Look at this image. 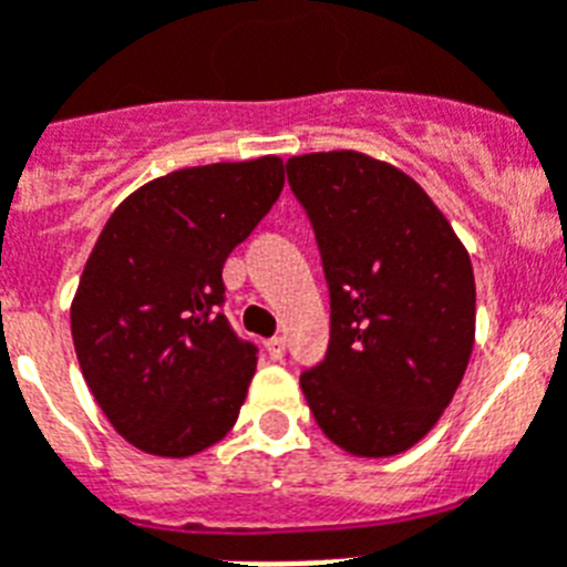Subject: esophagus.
I'll return each mask as SVG.
<instances>
[{
    "mask_svg": "<svg viewBox=\"0 0 567 567\" xmlns=\"http://www.w3.org/2000/svg\"><path fill=\"white\" fill-rule=\"evenodd\" d=\"M266 353H269V359L280 362V359L287 357V339H280V336H275V339L266 341Z\"/></svg>",
    "mask_w": 567,
    "mask_h": 567,
    "instance_id": "1",
    "label": "esophagus"
}]
</instances>
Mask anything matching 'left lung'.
Wrapping results in <instances>:
<instances>
[{"label":"left lung","mask_w":567,"mask_h":567,"mask_svg":"<svg viewBox=\"0 0 567 567\" xmlns=\"http://www.w3.org/2000/svg\"><path fill=\"white\" fill-rule=\"evenodd\" d=\"M316 231L330 344L301 373L321 432L357 457L411 449L441 420L475 341V278L417 182L357 150L287 162Z\"/></svg>","instance_id":"8db88e82"}]
</instances>
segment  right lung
<instances>
[{
  "instance_id": "add662e5",
  "label": "right lung",
  "mask_w": 567,
  "mask_h": 567,
  "mask_svg": "<svg viewBox=\"0 0 567 567\" xmlns=\"http://www.w3.org/2000/svg\"><path fill=\"white\" fill-rule=\"evenodd\" d=\"M284 190V162L185 167L147 182L106 219L72 301L83 379L115 432L188 457L237 423L257 348L223 316V266Z\"/></svg>"
}]
</instances>
